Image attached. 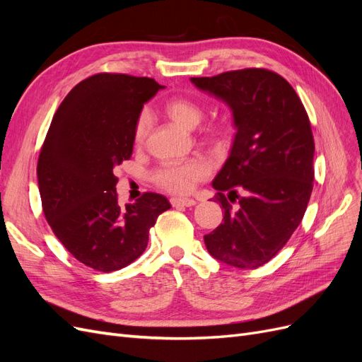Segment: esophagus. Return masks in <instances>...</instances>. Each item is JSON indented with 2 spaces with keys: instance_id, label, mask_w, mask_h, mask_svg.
Returning a JSON list of instances; mask_svg holds the SVG:
<instances>
[{
  "instance_id": "34e87169",
  "label": "esophagus",
  "mask_w": 362,
  "mask_h": 362,
  "mask_svg": "<svg viewBox=\"0 0 362 362\" xmlns=\"http://www.w3.org/2000/svg\"><path fill=\"white\" fill-rule=\"evenodd\" d=\"M170 204L173 206H193L196 205V201L190 198H172Z\"/></svg>"
}]
</instances>
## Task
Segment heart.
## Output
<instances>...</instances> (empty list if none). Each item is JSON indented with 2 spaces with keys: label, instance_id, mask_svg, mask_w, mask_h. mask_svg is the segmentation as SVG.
<instances>
[{
  "label": "heart",
  "instance_id": "obj_1",
  "mask_svg": "<svg viewBox=\"0 0 362 362\" xmlns=\"http://www.w3.org/2000/svg\"><path fill=\"white\" fill-rule=\"evenodd\" d=\"M166 115L182 128L192 129L198 127L204 117L202 107L187 98H175L170 100L166 107ZM149 115L141 113L137 117L134 125V141L137 145L144 144L149 129ZM208 137L213 144L221 145L228 137V131L225 127H213L208 129ZM210 175V166L202 160H187V161H169L157 169L154 173V180L161 189L175 194H187L194 190L196 184L204 181Z\"/></svg>",
  "mask_w": 362,
  "mask_h": 362
}]
</instances>
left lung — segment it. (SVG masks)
<instances>
[{
    "label": "left lung",
    "mask_w": 362,
    "mask_h": 362,
    "mask_svg": "<svg viewBox=\"0 0 362 362\" xmlns=\"http://www.w3.org/2000/svg\"><path fill=\"white\" fill-rule=\"evenodd\" d=\"M190 81L231 108L237 129L213 181L216 201L225 210L223 223L204 235L205 246L228 266L257 269L286 246L308 206L314 181L308 115L290 83L269 69L229 71ZM228 199H238L239 206Z\"/></svg>",
    "instance_id": "8db88e82"
}]
</instances>
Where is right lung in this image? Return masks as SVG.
<instances>
[{
	"instance_id": "obj_1",
	"label": "right lung",
	"mask_w": 362,
	"mask_h": 362,
	"mask_svg": "<svg viewBox=\"0 0 362 362\" xmlns=\"http://www.w3.org/2000/svg\"><path fill=\"white\" fill-rule=\"evenodd\" d=\"M160 89L148 76L96 74L76 84L52 117L37 161L43 214L87 267L108 273L131 264L170 208L151 192L122 208L113 173L133 154L137 117Z\"/></svg>"
}]
</instances>
